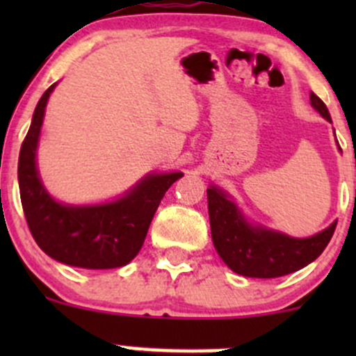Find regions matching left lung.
<instances>
[{"label": "left lung", "mask_w": 356, "mask_h": 356, "mask_svg": "<svg viewBox=\"0 0 356 356\" xmlns=\"http://www.w3.org/2000/svg\"><path fill=\"white\" fill-rule=\"evenodd\" d=\"M310 105L331 122L327 106L315 92H310ZM207 195L215 250L232 272L245 277H281L307 267L321 257L336 229L332 222L310 238H291L248 220L231 196L217 186H210Z\"/></svg>", "instance_id": "obj_1"}]
</instances>
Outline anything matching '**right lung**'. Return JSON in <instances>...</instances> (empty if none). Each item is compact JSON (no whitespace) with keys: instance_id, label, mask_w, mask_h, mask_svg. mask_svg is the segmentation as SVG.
Here are the masks:
<instances>
[{"instance_id":"obj_1","label":"right lung","mask_w":356,"mask_h":356,"mask_svg":"<svg viewBox=\"0 0 356 356\" xmlns=\"http://www.w3.org/2000/svg\"><path fill=\"white\" fill-rule=\"evenodd\" d=\"M56 82L39 99L19 156L20 200L29 229L48 257L72 267L103 270L127 265L141 250L158 204L182 172L145 175L125 195L99 204L60 203L39 177V134Z\"/></svg>"}]
</instances>
